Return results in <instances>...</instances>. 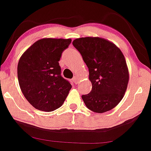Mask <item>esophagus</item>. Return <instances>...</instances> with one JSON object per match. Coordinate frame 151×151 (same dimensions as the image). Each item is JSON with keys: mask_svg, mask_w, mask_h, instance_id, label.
Masks as SVG:
<instances>
[{"mask_svg": "<svg viewBox=\"0 0 151 151\" xmlns=\"http://www.w3.org/2000/svg\"><path fill=\"white\" fill-rule=\"evenodd\" d=\"M72 81H73V82L74 83H76V84L78 83H79V79L78 78L77 76H74V77L73 78V79H72Z\"/></svg>", "mask_w": 151, "mask_h": 151, "instance_id": "obj_1", "label": "esophagus"}]
</instances>
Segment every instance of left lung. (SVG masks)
Instances as JSON below:
<instances>
[{
	"label": "left lung",
	"mask_w": 151,
	"mask_h": 151,
	"mask_svg": "<svg viewBox=\"0 0 151 151\" xmlns=\"http://www.w3.org/2000/svg\"><path fill=\"white\" fill-rule=\"evenodd\" d=\"M88 68L92 90L81 96L86 106L98 113L109 111L123 99L129 82V70L124 56L118 47L100 37L74 40Z\"/></svg>",
	"instance_id": "1"
}]
</instances>
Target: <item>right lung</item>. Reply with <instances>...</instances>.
Instances as JSON below:
<instances>
[{"mask_svg":"<svg viewBox=\"0 0 151 151\" xmlns=\"http://www.w3.org/2000/svg\"><path fill=\"white\" fill-rule=\"evenodd\" d=\"M71 39L38 40L22 54L17 65V77L22 93L34 108L51 112L62 106L72 85L61 76L62 52Z\"/></svg>","mask_w":151,"mask_h":151,"instance_id":"1","label":"right lung"}]
</instances>
